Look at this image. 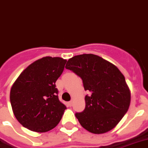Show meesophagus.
Listing matches in <instances>:
<instances>
[{
	"label": "esophagus",
	"instance_id": "esophagus-1",
	"mask_svg": "<svg viewBox=\"0 0 148 148\" xmlns=\"http://www.w3.org/2000/svg\"><path fill=\"white\" fill-rule=\"evenodd\" d=\"M68 106H73V101H70V102H68Z\"/></svg>",
	"mask_w": 148,
	"mask_h": 148
}]
</instances>
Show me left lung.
<instances>
[{"label": "left lung", "instance_id": "8db88e82", "mask_svg": "<svg viewBox=\"0 0 148 148\" xmlns=\"http://www.w3.org/2000/svg\"><path fill=\"white\" fill-rule=\"evenodd\" d=\"M67 69L81 77L85 90L84 110L75 114L83 128L95 134L114 129L128 111L131 92L125 79L114 64L98 55L80 54L68 61Z\"/></svg>", "mask_w": 148, "mask_h": 148}]
</instances>
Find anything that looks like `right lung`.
I'll return each mask as SVG.
<instances>
[{"mask_svg":"<svg viewBox=\"0 0 148 148\" xmlns=\"http://www.w3.org/2000/svg\"><path fill=\"white\" fill-rule=\"evenodd\" d=\"M67 61L44 57L20 73L10 90L15 117L23 127L37 132L51 130L60 122L66 106L58 99L55 83Z\"/></svg>","mask_w":148,"mask_h":148,"instance_id":"obj_1","label":"right lung"}]
</instances>
